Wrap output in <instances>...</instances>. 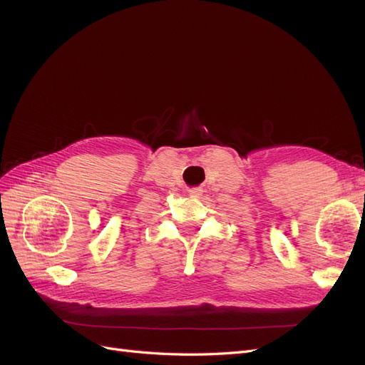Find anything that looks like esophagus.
Returning a JSON list of instances; mask_svg holds the SVG:
<instances>
[{"label":"esophagus","mask_w":365,"mask_h":365,"mask_svg":"<svg viewBox=\"0 0 365 365\" xmlns=\"http://www.w3.org/2000/svg\"><path fill=\"white\" fill-rule=\"evenodd\" d=\"M189 195H190V197H200L202 195V190L200 189V187H195V189L189 190Z\"/></svg>","instance_id":"1"}]
</instances>
